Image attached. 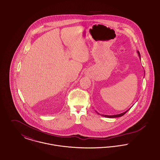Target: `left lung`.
<instances>
[{
    "mask_svg": "<svg viewBox=\"0 0 160 160\" xmlns=\"http://www.w3.org/2000/svg\"><path fill=\"white\" fill-rule=\"evenodd\" d=\"M137 53H138V57H139V58H140V53H139V52H138V51H137ZM129 110H129H128L127 111L124 112V113H121V114H114V115H105V114H103L102 116H105V117H106V118H118V117H121V116H123L124 114H126V113H127V112H128Z\"/></svg>",
    "mask_w": 160,
    "mask_h": 160,
    "instance_id": "obj_1",
    "label": "left lung"
}]
</instances>
